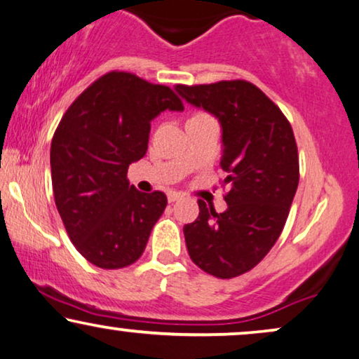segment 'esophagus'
<instances>
[{
    "mask_svg": "<svg viewBox=\"0 0 359 359\" xmlns=\"http://www.w3.org/2000/svg\"><path fill=\"white\" fill-rule=\"evenodd\" d=\"M166 198H168V203H175V201L181 199V194L176 193V191H170V193L166 194Z\"/></svg>",
    "mask_w": 359,
    "mask_h": 359,
    "instance_id": "34e87169",
    "label": "esophagus"
}]
</instances>
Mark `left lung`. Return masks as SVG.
Returning a JSON list of instances; mask_svg holds the SVG:
<instances>
[{
	"mask_svg": "<svg viewBox=\"0 0 359 359\" xmlns=\"http://www.w3.org/2000/svg\"><path fill=\"white\" fill-rule=\"evenodd\" d=\"M175 90L208 111L222 129L220 168L227 171V209L217 214L198 201L199 217L183 227L193 262L205 273L230 279L266 257L286 224L299 184V156L291 124L281 109L243 80Z\"/></svg>",
	"mask_w": 359,
	"mask_h": 359,
	"instance_id": "obj_1",
	"label": "left lung"
}]
</instances>
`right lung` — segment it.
I'll return each mask as SVG.
<instances>
[{
	"mask_svg": "<svg viewBox=\"0 0 359 359\" xmlns=\"http://www.w3.org/2000/svg\"><path fill=\"white\" fill-rule=\"evenodd\" d=\"M166 109H184L168 86L111 72L73 101L53 134L58 214L75 248L97 268L137 262L166 208L161 191L140 193L127 180L129 165L149 149L150 122Z\"/></svg>",
	"mask_w": 359,
	"mask_h": 359,
	"instance_id": "obj_1",
	"label": "right lung"
}]
</instances>
